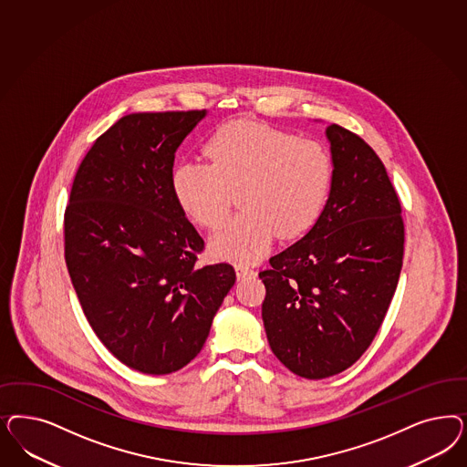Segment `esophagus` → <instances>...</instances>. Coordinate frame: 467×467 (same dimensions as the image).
<instances>
[{
  "label": "esophagus",
  "mask_w": 467,
  "mask_h": 467,
  "mask_svg": "<svg viewBox=\"0 0 467 467\" xmlns=\"http://www.w3.org/2000/svg\"><path fill=\"white\" fill-rule=\"evenodd\" d=\"M235 273H237V278H239V280H241V278H245V276H253V275H256V271L251 270L249 266H244V265L235 266Z\"/></svg>",
  "instance_id": "esophagus-1"
}]
</instances>
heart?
<instances>
[{"instance_id":"b5f03b06","label":"heart","mask_w":467,"mask_h":467,"mask_svg":"<svg viewBox=\"0 0 467 467\" xmlns=\"http://www.w3.org/2000/svg\"><path fill=\"white\" fill-rule=\"evenodd\" d=\"M210 161L183 160L171 175L173 194L196 223L214 228L241 191L244 210L211 237L216 257L253 263L265 256L278 234L297 237L315 225L333 182L328 150L261 121L241 120L216 130Z\"/></svg>"}]
</instances>
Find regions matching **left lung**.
<instances>
[{
  "instance_id": "1",
  "label": "left lung",
  "mask_w": 467,
  "mask_h": 467,
  "mask_svg": "<svg viewBox=\"0 0 467 467\" xmlns=\"http://www.w3.org/2000/svg\"><path fill=\"white\" fill-rule=\"evenodd\" d=\"M327 137L333 160L327 206L301 241L259 273L271 350L307 379L346 371L371 346L404 257L400 201L377 152L337 123Z\"/></svg>"
}]
</instances>
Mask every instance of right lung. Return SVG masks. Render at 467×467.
I'll list each match as a JSON object with an SVG mask.
<instances>
[{"mask_svg": "<svg viewBox=\"0 0 467 467\" xmlns=\"http://www.w3.org/2000/svg\"><path fill=\"white\" fill-rule=\"evenodd\" d=\"M206 109L132 113L84 156L65 208V261L90 328L129 368L192 361L235 270L197 266L204 241L171 187L175 150Z\"/></svg>", "mask_w": 467, "mask_h": 467, "instance_id": "1", "label": "right lung"}]
</instances>
